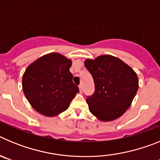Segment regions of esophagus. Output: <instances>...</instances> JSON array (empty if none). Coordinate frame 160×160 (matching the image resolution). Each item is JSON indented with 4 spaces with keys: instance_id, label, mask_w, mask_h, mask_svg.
I'll return each mask as SVG.
<instances>
[{
    "instance_id": "34e87169",
    "label": "esophagus",
    "mask_w": 160,
    "mask_h": 160,
    "mask_svg": "<svg viewBox=\"0 0 160 160\" xmlns=\"http://www.w3.org/2000/svg\"><path fill=\"white\" fill-rule=\"evenodd\" d=\"M79 91H80V93H82V85L79 86Z\"/></svg>"
}]
</instances>
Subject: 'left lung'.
Listing matches in <instances>:
<instances>
[{
	"label": "left lung",
	"mask_w": 160,
	"mask_h": 160,
	"mask_svg": "<svg viewBox=\"0 0 160 160\" xmlns=\"http://www.w3.org/2000/svg\"><path fill=\"white\" fill-rule=\"evenodd\" d=\"M84 64L95 87L94 94L87 98L90 113L102 122L122 116L138 91L136 73L121 59L111 55L87 59Z\"/></svg>",
	"instance_id": "obj_1"
}]
</instances>
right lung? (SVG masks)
<instances>
[{"label":"right lung","instance_id":"add662e5","mask_svg":"<svg viewBox=\"0 0 160 160\" xmlns=\"http://www.w3.org/2000/svg\"><path fill=\"white\" fill-rule=\"evenodd\" d=\"M71 65V60L63 55L51 53L28 66L22 78V89L35 111L53 117L67 110L79 92L70 72Z\"/></svg>","mask_w":160,"mask_h":160}]
</instances>
